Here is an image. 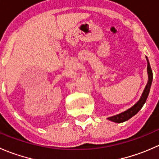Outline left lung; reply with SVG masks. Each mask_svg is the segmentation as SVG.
Segmentation results:
<instances>
[{
  "label": "left lung",
  "instance_id": "left-lung-1",
  "mask_svg": "<svg viewBox=\"0 0 159 159\" xmlns=\"http://www.w3.org/2000/svg\"><path fill=\"white\" fill-rule=\"evenodd\" d=\"M146 60H147V62H148L147 71H148V83H147L146 86H145V90H144L143 93H142V96H141V98L139 99V101L135 104V105H133V106L131 107V108H130L129 109L126 110L124 112H121V113L118 114V115L109 117V118H108V120L116 123H121V122H124V121H128V120L130 119L131 117L134 116V115H136V114L140 111L141 108H142L144 104L145 103L147 98H148V96L149 91H150V88H151V85H152V79H153L152 70V68H151L150 64H149L148 59L147 57H146Z\"/></svg>",
  "mask_w": 159,
  "mask_h": 159
}]
</instances>
